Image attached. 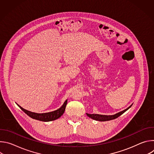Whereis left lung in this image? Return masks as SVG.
<instances>
[{
    "label": "left lung",
    "mask_w": 154,
    "mask_h": 154,
    "mask_svg": "<svg viewBox=\"0 0 154 154\" xmlns=\"http://www.w3.org/2000/svg\"><path fill=\"white\" fill-rule=\"evenodd\" d=\"M131 105H130L129 107H128L127 109H124V110L119 112L114 115H98V114H89V113H86L87 116H89L93 119L96 120V121H109V120H112L115 119L117 118H118L119 116H121L122 114H123L125 112H126L128 108L131 107Z\"/></svg>",
    "instance_id": "obj_1"
}]
</instances>
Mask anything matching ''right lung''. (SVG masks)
Listing matches in <instances>:
<instances>
[{
	"instance_id": "add662e5",
	"label": "right lung",
	"mask_w": 154,
	"mask_h": 154,
	"mask_svg": "<svg viewBox=\"0 0 154 154\" xmlns=\"http://www.w3.org/2000/svg\"><path fill=\"white\" fill-rule=\"evenodd\" d=\"M67 102H68V100H66L63 103V105L59 109H57V110L49 112V113H36L31 112L28 110H26V109H24L23 108H22L19 105H17L19 106V108L22 109V110H23L25 113H26L30 118L36 120L41 121L48 122V121H54L59 118L64 113L66 106L67 105Z\"/></svg>"
}]
</instances>
